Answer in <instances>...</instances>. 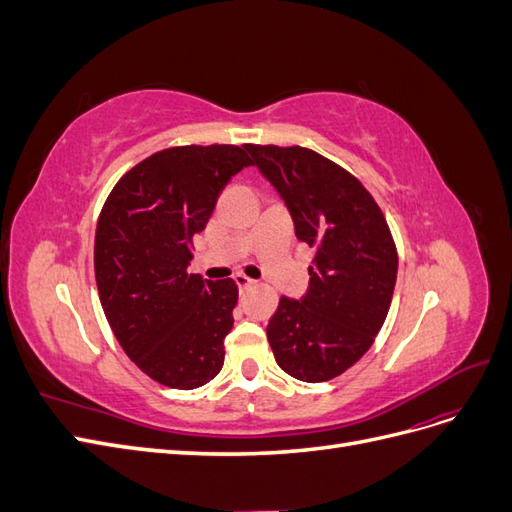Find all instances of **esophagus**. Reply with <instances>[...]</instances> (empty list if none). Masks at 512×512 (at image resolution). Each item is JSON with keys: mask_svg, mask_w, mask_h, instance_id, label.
Listing matches in <instances>:
<instances>
[{"mask_svg": "<svg viewBox=\"0 0 512 512\" xmlns=\"http://www.w3.org/2000/svg\"><path fill=\"white\" fill-rule=\"evenodd\" d=\"M235 282H237V286H239L241 290L254 286V280H252V277H247L245 273H237V275H235Z\"/></svg>", "mask_w": 512, "mask_h": 512, "instance_id": "esophagus-1", "label": "esophagus"}]
</instances>
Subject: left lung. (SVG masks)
Masks as SVG:
<instances>
[{
  "label": "left lung",
  "mask_w": 512,
  "mask_h": 512,
  "mask_svg": "<svg viewBox=\"0 0 512 512\" xmlns=\"http://www.w3.org/2000/svg\"><path fill=\"white\" fill-rule=\"evenodd\" d=\"M282 196L297 239L314 247L309 288L282 297L267 324L275 361L303 382L344 374L374 344L389 314L397 250L363 183L305 147L245 145Z\"/></svg>",
  "instance_id": "left-lung-1"
}]
</instances>
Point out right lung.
<instances>
[{"instance_id":"add662e5","label":"right lung","mask_w":512,"mask_h":512,"mask_svg":"<svg viewBox=\"0 0 512 512\" xmlns=\"http://www.w3.org/2000/svg\"><path fill=\"white\" fill-rule=\"evenodd\" d=\"M245 166V145L170 147L128 170L102 207L94 267L106 320L123 352L170 389H198L224 365L239 288L188 265L194 235Z\"/></svg>"}]
</instances>
